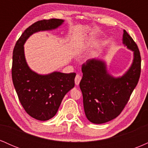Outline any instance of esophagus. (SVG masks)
<instances>
[{
	"label": "esophagus",
	"instance_id": "esophagus-1",
	"mask_svg": "<svg viewBox=\"0 0 148 148\" xmlns=\"http://www.w3.org/2000/svg\"><path fill=\"white\" fill-rule=\"evenodd\" d=\"M81 76L79 75V74H76V77H75V79H74V81H75V84L76 86H78V85L79 84L80 81H81Z\"/></svg>",
	"mask_w": 148,
	"mask_h": 148
}]
</instances>
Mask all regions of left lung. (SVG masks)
Returning a JSON list of instances; mask_svg holds the SVG:
<instances>
[{
    "instance_id": "obj_1",
    "label": "left lung",
    "mask_w": 148,
    "mask_h": 148,
    "mask_svg": "<svg viewBox=\"0 0 148 148\" xmlns=\"http://www.w3.org/2000/svg\"><path fill=\"white\" fill-rule=\"evenodd\" d=\"M123 43L133 52V60L122 76L108 72L102 58H91L83 64L80 88L86 118L94 124H103L120 114L138 82L140 74V52L133 39L123 30Z\"/></svg>"
}]
</instances>
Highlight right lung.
<instances>
[{"label":"right lung","mask_w":148,"mask_h":148,"mask_svg":"<svg viewBox=\"0 0 148 148\" xmlns=\"http://www.w3.org/2000/svg\"><path fill=\"white\" fill-rule=\"evenodd\" d=\"M63 19L51 18L35 22L22 33L13 51V84L22 106L36 120L46 121L56 114L63 97L74 87L75 73L53 72L40 74L34 72L27 63L24 44L34 33L57 29Z\"/></svg>","instance_id":"obj_1"}]
</instances>
